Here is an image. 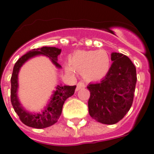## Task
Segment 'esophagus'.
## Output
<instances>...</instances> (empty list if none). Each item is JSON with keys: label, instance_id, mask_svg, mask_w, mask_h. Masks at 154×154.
Returning a JSON list of instances; mask_svg holds the SVG:
<instances>
[{"label": "esophagus", "instance_id": "1", "mask_svg": "<svg viewBox=\"0 0 154 154\" xmlns=\"http://www.w3.org/2000/svg\"><path fill=\"white\" fill-rule=\"evenodd\" d=\"M86 86H85V84H84V82H79L78 84H77V88H76V91H78L79 90L82 89V88H84Z\"/></svg>", "mask_w": 154, "mask_h": 154}]
</instances>
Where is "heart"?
I'll return each mask as SVG.
<instances>
[{"label":"heart","instance_id":"obj_1","mask_svg":"<svg viewBox=\"0 0 154 154\" xmlns=\"http://www.w3.org/2000/svg\"><path fill=\"white\" fill-rule=\"evenodd\" d=\"M70 64L89 81L103 79L108 74L110 67V57L104 50L78 51L70 56ZM67 72H72L70 66L65 67Z\"/></svg>","mask_w":154,"mask_h":154}]
</instances>
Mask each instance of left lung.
<instances>
[{
  "instance_id": "obj_1",
  "label": "left lung",
  "mask_w": 154,
  "mask_h": 154,
  "mask_svg": "<svg viewBox=\"0 0 154 154\" xmlns=\"http://www.w3.org/2000/svg\"><path fill=\"white\" fill-rule=\"evenodd\" d=\"M111 60L105 78L87 86L90 115L104 124H114L124 118L132 106L137 83L136 67L128 57L113 52Z\"/></svg>"
}]
</instances>
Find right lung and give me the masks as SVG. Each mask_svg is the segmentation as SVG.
<instances>
[{
    "label": "right lung",
    "instance_id": "1",
    "mask_svg": "<svg viewBox=\"0 0 154 154\" xmlns=\"http://www.w3.org/2000/svg\"><path fill=\"white\" fill-rule=\"evenodd\" d=\"M61 49L54 47H43L28 51L19 59L13 69L11 83V100L14 111L17 113L22 123L30 127L43 129L53 125L57 123L62 112V108L65 100L74 94L76 86L57 85L56 91H54L48 103L41 113H31L22 106L17 96L18 91V74L20 68L26 62L34 57L44 55L50 58L55 67L61 68L57 63V57L60 55Z\"/></svg>",
    "mask_w": 154,
    "mask_h": 154
}]
</instances>
